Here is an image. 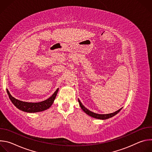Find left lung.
Masks as SVG:
<instances>
[{"instance_id": "1", "label": "left lung", "mask_w": 152, "mask_h": 152, "mask_svg": "<svg viewBox=\"0 0 152 152\" xmlns=\"http://www.w3.org/2000/svg\"><path fill=\"white\" fill-rule=\"evenodd\" d=\"M78 102H79V105L81 107V109L86 114H88V115L93 117V118H97V119H100V120H106V119H107V118H111L113 117V116L115 115L116 114H117L121 110V108L120 110H118V111L113 113H111V114H96V113H94L93 112H91V111L88 110L87 108H86L82 104V103L80 102V101L79 100V99H78Z\"/></svg>"}]
</instances>
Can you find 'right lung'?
I'll return each mask as SVG.
<instances>
[{"mask_svg": "<svg viewBox=\"0 0 152 152\" xmlns=\"http://www.w3.org/2000/svg\"><path fill=\"white\" fill-rule=\"evenodd\" d=\"M58 90L59 88H58L55 91V92L52 94V96L50 97L49 99L44 101H42L41 102H37V103L26 102H23V101L19 100L18 99H16L14 97H12L8 90H7V91L10 97V99L11 100L12 103L15 105V106L18 108V109L26 113H34L43 111L49 109V108L53 104L56 98Z\"/></svg>", "mask_w": 152, "mask_h": 152, "instance_id": "right-lung-1", "label": "right lung"}]
</instances>
